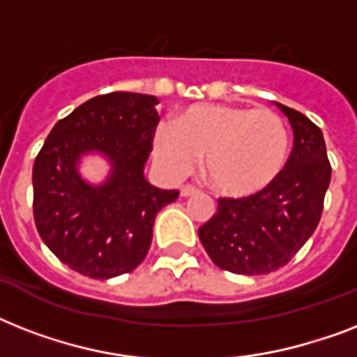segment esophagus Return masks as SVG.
<instances>
[{
  "label": "esophagus",
  "instance_id": "1",
  "mask_svg": "<svg viewBox=\"0 0 357 357\" xmlns=\"http://www.w3.org/2000/svg\"><path fill=\"white\" fill-rule=\"evenodd\" d=\"M196 192H198V189H196V187H192V185H183V187L179 189V195L183 196V198L196 195Z\"/></svg>",
  "mask_w": 357,
  "mask_h": 357
}]
</instances>
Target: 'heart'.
Masks as SVG:
<instances>
[{
	"label": "heart",
	"instance_id": "b5f03b06",
	"mask_svg": "<svg viewBox=\"0 0 357 357\" xmlns=\"http://www.w3.org/2000/svg\"><path fill=\"white\" fill-rule=\"evenodd\" d=\"M291 139L283 120L268 109L204 103L185 109L153 131V157L165 172L189 174L204 159L215 190L234 198L261 192L287 165Z\"/></svg>",
	"mask_w": 357,
	"mask_h": 357
}]
</instances>
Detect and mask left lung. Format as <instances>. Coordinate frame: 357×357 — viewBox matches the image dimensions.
<instances>
[{
	"instance_id": "1",
	"label": "left lung",
	"mask_w": 357,
	"mask_h": 357,
	"mask_svg": "<svg viewBox=\"0 0 357 357\" xmlns=\"http://www.w3.org/2000/svg\"><path fill=\"white\" fill-rule=\"evenodd\" d=\"M293 128V151L272 185L246 198H218L198 229L222 271L255 276L287 265L319 226L332 167L322 131L298 111L276 103Z\"/></svg>"
}]
</instances>
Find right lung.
Wrapping results in <instances>:
<instances>
[{
	"instance_id": "1",
	"label": "right lung",
	"mask_w": 357,
	"mask_h": 357,
	"mask_svg": "<svg viewBox=\"0 0 357 357\" xmlns=\"http://www.w3.org/2000/svg\"><path fill=\"white\" fill-rule=\"evenodd\" d=\"M155 96L102 94L59 120L33 165V215L46 246L83 276L109 280L144 261L157 213L179 196L144 178ZM100 153L112 165L105 182L89 184L80 157Z\"/></svg>"
}]
</instances>
